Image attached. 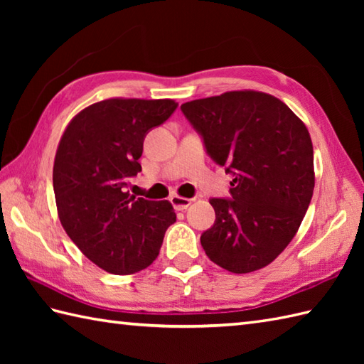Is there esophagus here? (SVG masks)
I'll use <instances>...</instances> for the list:
<instances>
[{
    "label": "esophagus",
    "mask_w": 364,
    "mask_h": 364,
    "mask_svg": "<svg viewBox=\"0 0 364 364\" xmlns=\"http://www.w3.org/2000/svg\"><path fill=\"white\" fill-rule=\"evenodd\" d=\"M170 203L173 205V208L176 211H184L188 210L191 206V200L189 198H184V197H178V196H172L170 197Z\"/></svg>",
    "instance_id": "obj_1"
}]
</instances>
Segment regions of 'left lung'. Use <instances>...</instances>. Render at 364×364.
<instances>
[{
	"mask_svg": "<svg viewBox=\"0 0 364 364\" xmlns=\"http://www.w3.org/2000/svg\"><path fill=\"white\" fill-rule=\"evenodd\" d=\"M215 164L233 176L230 198H211L215 220L200 242L215 264L247 274L272 262L296 236L314 189L313 144L280 100L253 90L181 105Z\"/></svg>",
	"mask_w": 364,
	"mask_h": 364,
	"instance_id": "obj_1",
	"label": "left lung"
}]
</instances>
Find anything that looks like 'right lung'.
<instances>
[{"mask_svg":"<svg viewBox=\"0 0 364 364\" xmlns=\"http://www.w3.org/2000/svg\"><path fill=\"white\" fill-rule=\"evenodd\" d=\"M176 107L173 100H105L76 115L60 139L53 167L60 223L106 272L128 275L149 267L176 220L168 202L136 198L128 191L142 170L145 136Z\"/></svg>","mask_w":364,"mask_h":364,"instance_id":"1","label":"right lung"}]
</instances>
